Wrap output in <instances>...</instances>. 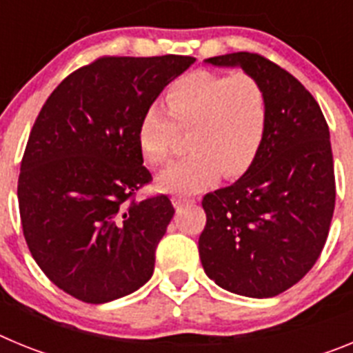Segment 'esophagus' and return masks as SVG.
Returning <instances> with one entry per match:
<instances>
[{
    "instance_id": "obj_1",
    "label": "esophagus",
    "mask_w": 353,
    "mask_h": 353,
    "mask_svg": "<svg viewBox=\"0 0 353 353\" xmlns=\"http://www.w3.org/2000/svg\"><path fill=\"white\" fill-rule=\"evenodd\" d=\"M171 203H173L174 208H180L185 207V205H192L194 203V199L183 198V196H173V198H171Z\"/></svg>"
}]
</instances>
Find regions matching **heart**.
I'll return each instance as SVG.
<instances>
[{
  "label": "heart",
  "mask_w": 353,
  "mask_h": 353,
  "mask_svg": "<svg viewBox=\"0 0 353 353\" xmlns=\"http://www.w3.org/2000/svg\"><path fill=\"white\" fill-rule=\"evenodd\" d=\"M166 108L150 104L138 125V145L152 166L173 155L176 129L189 130L185 161L159 176L162 191L191 196L219 176L236 179L251 168L267 130V99L256 79L245 74L223 76L194 70L179 77L166 93Z\"/></svg>",
  "instance_id": "obj_1"
}]
</instances>
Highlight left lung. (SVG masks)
I'll list each match as a JSON object with an SVG mask.
<instances>
[{
  "label": "left lung",
  "mask_w": 353,
  "mask_h": 353,
  "mask_svg": "<svg viewBox=\"0 0 353 353\" xmlns=\"http://www.w3.org/2000/svg\"><path fill=\"white\" fill-rule=\"evenodd\" d=\"M205 63L256 79L269 118L251 168L201 201V265L228 292L276 297L310 272L329 235L336 201L329 127L313 95L263 56L232 52Z\"/></svg>",
  "instance_id": "1"
}]
</instances>
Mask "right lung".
I'll return each mask as SVG.
<instances>
[{
	"mask_svg": "<svg viewBox=\"0 0 353 353\" xmlns=\"http://www.w3.org/2000/svg\"><path fill=\"white\" fill-rule=\"evenodd\" d=\"M191 56H105L72 72L31 129L17 183L26 244L60 290L90 304L136 292L174 214L168 196L136 201L143 111L191 67Z\"/></svg>",
	"mask_w": 353,
	"mask_h": 353,
	"instance_id": "1",
	"label": "right lung"
}]
</instances>
